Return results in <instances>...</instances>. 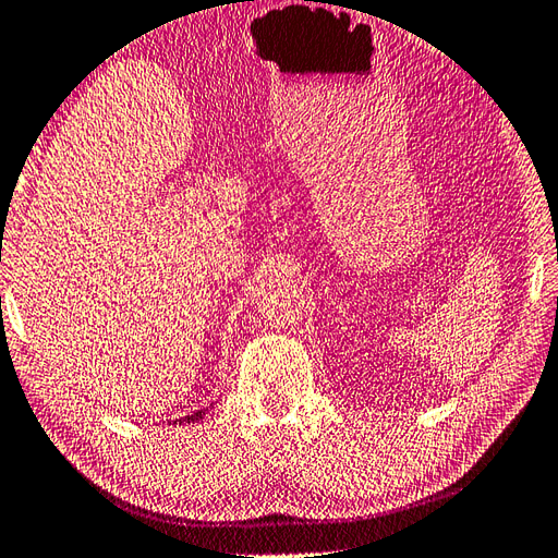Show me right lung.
<instances>
[{
  "label": "right lung",
  "mask_w": 558,
  "mask_h": 558,
  "mask_svg": "<svg viewBox=\"0 0 558 558\" xmlns=\"http://www.w3.org/2000/svg\"><path fill=\"white\" fill-rule=\"evenodd\" d=\"M204 411H206V409H199V411H197V413H192V416H185V418H183V421H180V423H190V421H199V418H202V416H204Z\"/></svg>",
  "instance_id": "add662e5"
}]
</instances>
